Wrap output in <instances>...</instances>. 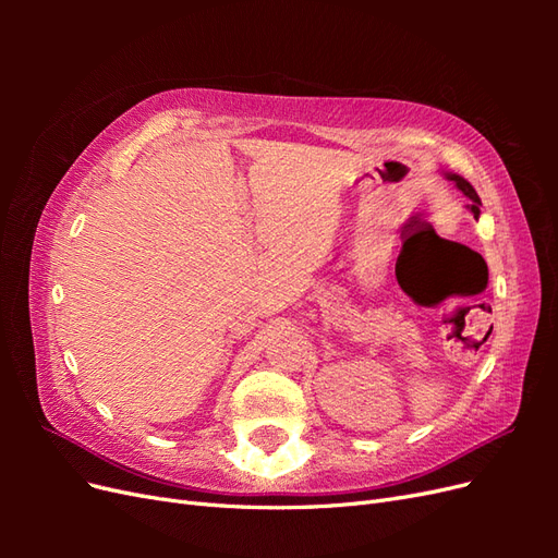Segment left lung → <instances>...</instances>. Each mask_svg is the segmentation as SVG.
I'll return each instance as SVG.
<instances>
[{
  "instance_id": "left-lung-1",
  "label": "left lung",
  "mask_w": 558,
  "mask_h": 558,
  "mask_svg": "<svg viewBox=\"0 0 558 558\" xmlns=\"http://www.w3.org/2000/svg\"><path fill=\"white\" fill-rule=\"evenodd\" d=\"M447 179L453 181L456 185H459V191H463V195L472 199L470 209H472V214H475V218H477V216H480V205H482V202H480V195L475 193V189H472V185H470L463 177H459V174H447Z\"/></svg>"
}]
</instances>
